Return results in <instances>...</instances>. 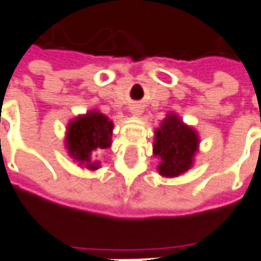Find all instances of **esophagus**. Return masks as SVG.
Masks as SVG:
<instances>
[{
  "instance_id": "esophagus-1",
  "label": "esophagus",
  "mask_w": 261,
  "mask_h": 261,
  "mask_svg": "<svg viewBox=\"0 0 261 261\" xmlns=\"http://www.w3.org/2000/svg\"><path fill=\"white\" fill-rule=\"evenodd\" d=\"M130 110H131V113H133L134 116H140V114L143 113V110H141V107H140V106H137V104L131 106Z\"/></svg>"
}]
</instances>
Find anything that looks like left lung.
I'll use <instances>...</instances> for the list:
<instances>
[{
	"mask_svg": "<svg viewBox=\"0 0 261 261\" xmlns=\"http://www.w3.org/2000/svg\"><path fill=\"white\" fill-rule=\"evenodd\" d=\"M198 137L196 131L175 117L170 116L155 131L154 155L160 159L159 173L164 177H175L186 173L193 166L197 151Z\"/></svg>",
	"mask_w": 261,
	"mask_h": 261,
	"instance_id": "obj_1",
	"label": "left lung"
}]
</instances>
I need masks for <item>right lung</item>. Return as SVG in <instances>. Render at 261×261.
<instances>
[{"mask_svg": "<svg viewBox=\"0 0 261 261\" xmlns=\"http://www.w3.org/2000/svg\"><path fill=\"white\" fill-rule=\"evenodd\" d=\"M113 123L98 111H91L87 116L79 117L68 125L67 148L68 153L87 164V167L95 170L98 163H93L95 153L106 150L111 145Z\"/></svg>", "mask_w": 261, "mask_h": 261, "instance_id": "1", "label": "right lung"}]
</instances>
